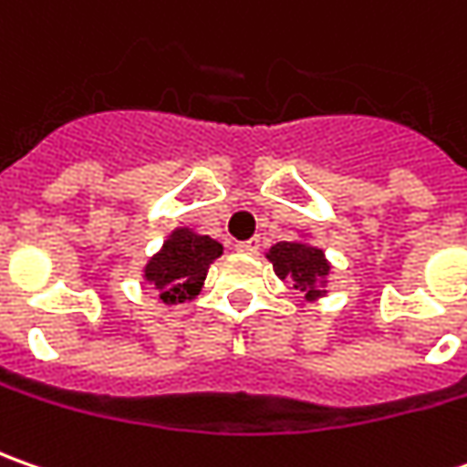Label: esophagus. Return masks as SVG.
Wrapping results in <instances>:
<instances>
[{
  "mask_svg": "<svg viewBox=\"0 0 467 467\" xmlns=\"http://www.w3.org/2000/svg\"><path fill=\"white\" fill-rule=\"evenodd\" d=\"M258 248H261V240H258V237H253V240H245V243H237V245H234L237 253H245V255H255Z\"/></svg>",
  "mask_w": 467,
  "mask_h": 467,
  "instance_id": "esophagus-1",
  "label": "esophagus"
}]
</instances>
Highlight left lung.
<instances>
[{
	"instance_id": "left-lung-1",
	"label": "left lung",
	"mask_w": 467,
	"mask_h": 467,
	"mask_svg": "<svg viewBox=\"0 0 467 467\" xmlns=\"http://www.w3.org/2000/svg\"><path fill=\"white\" fill-rule=\"evenodd\" d=\"M265 258L274 265V274L282 282L292 284L307 302L326 297L333 276V264L326 258V250L317 248L313 237L299 230L295 240H284L265 250Z\"/></svg>"
}]
</instances>
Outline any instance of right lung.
Masks as SVG:
<instances>
[{
	"instance_id": "add662e5",
	"label": "right lung",
	"mask_w": 467,
	"mask_h": 467,
	"mask_svg": "<svg viewBox=\"0 0 467 467\" xmlns=\"http://www.w3.org/2000/svg\"><path fill=\"white\" fill-rule=\"evenodd\" d=\"M222 255V243L193 227H175L162 248L141 268V279L150 284L160 305H181L199 297L209 265Z\"/></svg>"
}]
</instances>
